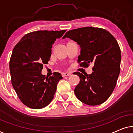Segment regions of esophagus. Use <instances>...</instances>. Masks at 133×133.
Returning a JSON list of instances; mask_svg holds the SVG:
<instances>
[{
  "label": "esophagus",
  "instance_id": "34e87169",
  "mask_svg": "<svg viewBox=\"0 0 133 133\" xmlns=\"http://www.w3.org/2000/svg\"><path fill=\"white\" fill-rule=\"evenodd\" d=\"M71 74V72H63V73L62 74V75L63 77H65V76H70Z\"/></svg>",
  "mask_w": 133,
  "mask_h": 133
}]
</instances>
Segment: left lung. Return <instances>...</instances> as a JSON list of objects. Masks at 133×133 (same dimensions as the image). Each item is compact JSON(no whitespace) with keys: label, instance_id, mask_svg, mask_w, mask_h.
Listing matches in <instances>:
<instances>
[{"label":"left lung","instance_id":"1","mask_svg":"<svg viewBox=\"0 0 133 133\" xmlns=\"http://www.w3.org/2000/svg\"><path fill=\"white\" fill-rule=\"evenodd\" d=\"M66 37L80 45V66L94 65L92 74L75 72L80 78L74 89L76 97L87 105L101 104L113 91L121 70V52L117 41L108 31L92 26L69 31L62 39Z\"/></svg>","mask_w":133,"mask_h":133}]
</instances>
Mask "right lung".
Masks as SVG:
<instances>
[{
  "label": "right lung",
  "instance_id": "obj_1",
  "mask_svg": "<svg viewBox=\"0 0 133 133\" xmlns=\"http://www.w3.org/2000/svg\"><path fill=\"white\" fill-rule=\"evenodd\" d=\"M66 30L36 31L22 38L12 50L10 61L11 83L23 104L41 109L54 98L57 85L62 79L59 72L47 77L42 74L43 65L50 61L56 39Z\"/></svg>",
  "mask_w": 133,
  "mask_h": 133
}]
</instances>
